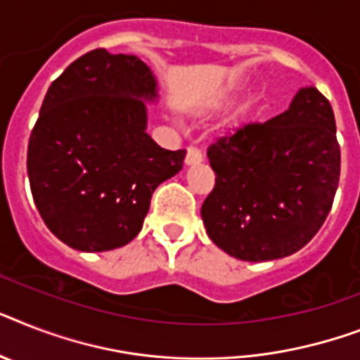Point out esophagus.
<instances>
[{"instance_id":"obj_1","label":"esophagus","mask_w":360,"mask_h":360,"mask_svg":"<svg viewBox=\"0 0 360 360\" xmlns=\"http://www.w3.org/2000/svg\"><path fill=\"white\" fill-rule=\"evenodd\" d=\"M201 160H203V155H201L200 150H195V148H188V150H186V157H185L186 166L200 165Z\"/></svg>"}]
</instances>
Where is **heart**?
<instances>
[{
	"mask_svg": "<svg viewBox=\"0 0 360 360\" xmlns=\"http://www.w3.org/2000/svg\"><path fill=\"white\" fill-rule=\"evenodd\" d=\"M218 99H221V98H214V99H210V101H205V103H201L200 105V110L207 109V107H212V105H214V103H218ZM253 101H255V98H251L250 103H248V105H251V103H253ZM235 127H236V125H235ZM235 127H229V131H233V129H235Z\"/></svg>",
	"mask_w": 360,
	"mask_h": 360,
	"instance_id": "obj_1",
	"label": "heart"
}]
</instances>
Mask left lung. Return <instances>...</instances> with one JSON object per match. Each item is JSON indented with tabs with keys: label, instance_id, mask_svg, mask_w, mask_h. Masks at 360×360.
Here are the masks:
<instances>
[{
	"label": "left lung",
	"instance_id": "8db88e82",
	"mask_svg": "<svg viewBox=\"0 0 360 360\" xmlns=\"http://www.w3.org/2000/svg\"><path fill=\"white\" fill-rule=\"evenodd\" d=\"M216 185L201 205L207 235L235 259L264 262L302 250L326 221L340 177L331 105L314 86L290 107L207 151Z\"/></svg>",
	"mask_w": 360,
	"mask_h": 360
}]
</instances>
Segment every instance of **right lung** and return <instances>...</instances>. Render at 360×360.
<instances>
[{"mask_svg": "<svg viewBox=\"0 0 360 360\" xmlns=\"http://www.w3.org/2000/svg\"><path fill=\"white\" fill-rule=\"evenodd\" d=\"M157 77L134 55L94 49L49 86L27 146L34 205L79 251H109L139 235L155 188L179 174L185 150L160 148L148 127Z\"/></svg>", "mask_w": 360, "mask_h": 360, "instance_id": "right-lung-1", "label": "right lung"}]
</instances>
